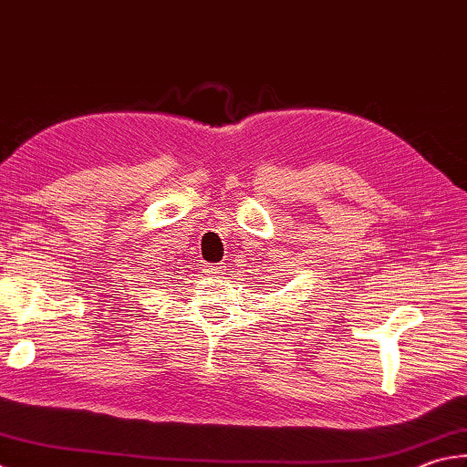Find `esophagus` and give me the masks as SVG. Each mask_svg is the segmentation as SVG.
Listing matches in <instances>:
<instances>
[{"instance_id":"obj_1","label":"esophagus","mask_w":467,"mask_h":467,"mask_svg":"<svg viewBox=\"0 0 467 467\" xmlns=\"http://www.w3.org/2000/svg\"><path fill=\"white\" fill-rule=\"evenodd\" d=\"M225 266H207V272H211V275H219V272H223Z\"/></svg>"}]
</instances>
